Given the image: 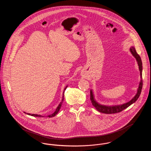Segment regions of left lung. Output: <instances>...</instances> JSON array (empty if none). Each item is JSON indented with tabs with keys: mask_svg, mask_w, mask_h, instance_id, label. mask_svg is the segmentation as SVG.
Masks as SVG:
<instances>
[{
	"mask_svg": "<svg viewBox=\"0 0 151 151\" xmlns=\"http://www.w3.org/2000/svg\"><path fill=\"white\" fill-rule=\"evenodd\" d=\"M130 51L132 53V54L134 55V57L136 59H137V64L139 65V71H140V74L141 80H140V84H139V86L137 94L135 95V96L131 100L129 101V102H127V103H126V104H124L121 105L108 106L102 105L98 104L96 101V100L94 99L93 94L92 93V91H91L90 99H91V101L92 102V105L96 109V110H97L99 111H100L101 113H105V114H114V113H117L121 112L124 109L128 108L131 104L134 103L140 96V94L141 92H142V86H143V80H142L143 66H142V60H141V58L139 56V55L137 53L135 47H131L130 48Z\"/></svg>",
	"mask_w": 151,
	"mask_h": 151,
	"instance_id": "1",
	"label": "left lung"
}]
</instances>
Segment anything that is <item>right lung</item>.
Returning <instances> with one entry per match:
<instances>
[{"label":"right lung","mask_w":151,"mask_h":151,"mask_svg":"<svg viewBox=\"0 0 151 151\" xmlns=\"http://www.w3.org/2000/svg\"><path fill=\"white\" fill-rule=\"evenodd\" d=\"M67 87V86H66L65 88V89H66V88ZM64 92H65V91L63 92V97H62V102L60 103V104L58 105V106L57 108V109H56V110L55 111V112L54 113H52V114H51V115H48V116L49 117V118H51V117H52V116H55L56 114H57L58 113V111H59V110H60V109L61 108V106H62V103H63V100H64ZM25 113V112H24ZM28 115H32V116H37V117H42V116H42V115H38V114H29V113H27Z\"/></svg>","instance_id":"right-lung-1"}]
</instances>
